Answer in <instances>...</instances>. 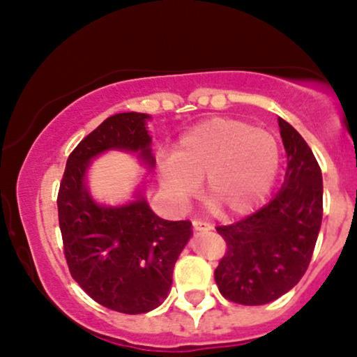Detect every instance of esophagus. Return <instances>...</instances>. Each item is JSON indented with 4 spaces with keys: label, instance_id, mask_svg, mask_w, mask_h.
<instances>
[{
    "label": "esophagus",
    "instance_id": "1",
    "mask_svg": "<svg viewBox=\"0 0 357 357\" xmlns=\"http://www.w3.org/2000/svg\"><path fill=\"white\" fill-rule=\"evenodd\" d=\"M192 227L196 229V231H211L212 225L209 222H204V220H201V219H194Z\"/></svg>",
    "mask_w": 357,
    "mask_h": 357
}]
</instances>
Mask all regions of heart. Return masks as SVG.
<instances>
[{
  "instance_id": "obj_1",
  "label": "heart",
  "mask_w": 357,
  "mask_h": 357,
  "mask_svg": "<svg viewBox=\"0 0 357 357\" xmlns=\"http://www.w3.org/2000/svg\"><path fill=\"white\" fill-rule=\"evenodd\" d=\"M277 138L236 119H211L192 126L161 158L160 181L168 199L184 207L206 178V196L225 215L254 211L273 188L280 169Z\"/></svg>"
}]
</instances>
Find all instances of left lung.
Here are the masks:
<instances>
[{"mask_svg":"<svg viewBox=\"0 0 357 357\" xmlns=\"http://www.w3.org/2000/svg\"><path fill=\"white\" fill-rule=\"evenodd\" d=\"M287 151L283 186L254 214L215 231L227 250L214 272L220 295L238 305H265L290 291L308 268L323 219L321 169L293 126L278 119Z\"/></svg>","mask_w":357,"mask_h":357,"instance_id":"left-lung-1","label":"left lung"}]
</instances>
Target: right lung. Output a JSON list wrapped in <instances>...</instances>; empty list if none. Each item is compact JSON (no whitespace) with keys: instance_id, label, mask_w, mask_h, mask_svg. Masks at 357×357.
I'll return each mask as SVG.
<instances>
[{"instance_id":"obj_1","label":"right lung","mask_w":357,"mask_h":357,"mask_svg":"<svg viewBox=\"0 0 357 357\" xmlns=\"http://www.w3.org/2000/svg\"><path fill=\"white\" fill-rule=\"evenodd\" d=\"M150 115L108 116L69 155L57 194L59 227L70 275L92 300L126 314L148 313L163 303L173 268L191 237L189 220L158 218L142 191L123 206H100L90 196L85 173L108 150L138 153L153 168Z\"/></svg>"}]
</instances>
